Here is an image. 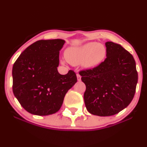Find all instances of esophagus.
I'll return each instance as SVG.
<instances>
[{"label":"esophagus","mask_w":147,"mask_h":147,"mask_svg":"<svg viewBox=\"0 0 147 147\" xmlns=\"http://www.w3.org/2000/svg\"><path fill=\"white\" fill-rule=\"evenodd\" d=\"M77 80L80 81L81 80V75L79 74H77Z\"/></svg>","instance_id":"esophagus-1"}]
</instances>
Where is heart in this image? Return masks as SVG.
<instances>
[{
	"label": "heart",
	"instance_id": "1",
	"mask_svg": "<svg viewBox=\"0 0 147 147\" xmlns=\"http://www.w3.org/2000/svg\"><path fill=\"white\" fill-rule=\"evenodd\" d=\"M106 55V48L96 42H90L78 47L67 49L65 57L70 63L77 65L82 62L86 68L97 66L104 60Z\"/></svg>",
	"mask_w": 147,
	"mask_h": 147
}]
</instances>
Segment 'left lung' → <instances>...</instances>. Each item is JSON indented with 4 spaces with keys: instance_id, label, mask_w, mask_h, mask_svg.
Segmentation results:
<instances>
[{
    "instance_id": "8db88e82",
    "label": "left lung",
    "mask_w": 147,
    "mask_h": 147,
    "mask_svg": "<svg viewBox=\"0 0 147 147\" xmlns=\"http://www.w3.org/2000/svg\"><path fill=\"white\" fill-rule=\"evenodd\" d=\"M105 45V60L95 68L79 71L86 87V107L98 116L113 115L127 107L134 97L138 79L132 55L113 42Z\"/></svg>"
}]
</instances>
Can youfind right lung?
Wrapping results in <instances>:
<instances>
[{"label":"right lung","mask_w":147,"mask_h":147,"mask_svg":"<svg viewBox=\"0 0 147 147\" xmlns=\"http://www.w3.org/2000/svg\"><path fill=\"white\" fill-rule=\"evenodd\" d=\"M65 41L39 40L21 54L12 68L14 95L23 108L36 115H48L60 109L64 97L75 85V72L59 73V51Z\"/></svg>","instance_id":"right-lung-1"}]
</instances>
